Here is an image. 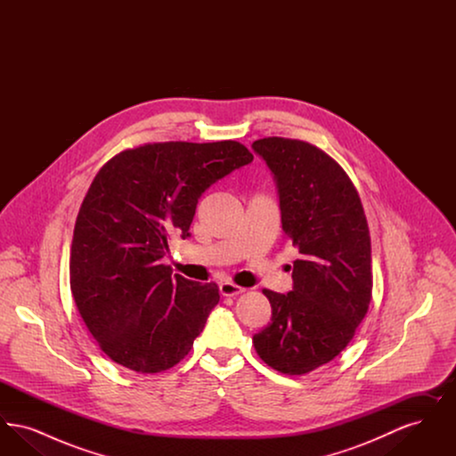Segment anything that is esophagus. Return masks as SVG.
<instances>
[{"instance_id":"34e87169","label":"esophagus","mask_w":456,"mask_h":456,"mask_svg":"<svg viewBox=\"0 0 456 456\" xmlns=\"http://www.w3.org/2000/svg\"><path fill=\"white\" fill-rule=\"evenodd\" d=\"M242 292H244V289H242V287H239L236 283H220V294H222V296H225V297H234V296H239V294H242Z\"/></svg>"}]
</instances>
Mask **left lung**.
Here are the masks:
<instances>
[{
    "mask_svg": "<svg viewBox=\"0 0 456 456\" xmlns=\"http://www.w3.org/2000/svg\"><path fill=\"white\" fill-rule=\"evenodd\" d=\"M279 188L285 238L299 249L294 287L263 289L272 322L253 337L265 364L305 374L335 359L364 320L372 292L370 238L359 193L322 149L282 136L253 143Z\"/></svg>",
    "mask_w": 456,
    "mask_h": 456,
    "instance_id": "left-lung-1",
    "label": "left lung"
}]
</instances>
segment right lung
<instances>
[{
  "label": "right lung",
  "mask_w": 456,
  "mask_h": 456,
  "mask_svg": "<svg viewBox=\"0 0 456 456\" xmlns=\"http://www.w3.org/2000/svg\"><path fill=\"white\" fill-rule=\"evenodd\" d=\"M251 160L234 140L145 143L94 177L75 222L69 287L109 359L153 374L188 355L220 299L217 283L173 275L162 258L174 236H190L205 190Z\"/></svg>",
  "instance_id": "add662e5"
}]
</instances>
